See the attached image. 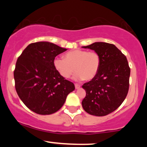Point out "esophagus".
Here are the masks:
<instances>
[{"mask_svg": "<svg viewBox=\"0 0 147 147\" xmlns=\"http://www.w3.org/2000/svg\"><path fill=\"white\" fill-rule=\"evenodd\" d=\"M75 88L76 89H79V88L81 87V86L79 85V84H75Z\"/></svg>", "mask_w": 147, "mask_h": 147, "instance_id": "esophagus-1", "label": "esophagus"}]
</instances>
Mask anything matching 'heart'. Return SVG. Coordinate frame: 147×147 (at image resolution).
I'll list each match as a JSON object with an SVG mask.
<instances>
[{"label":"heart","mask_w":147,"mask_h":147,"mask_svg":"<svg viewBox=\"0 0 147 147\" xmlns=\"http://www.w3.org/2000/svg\"><path fill=\"white\" fill-rule=\"evenodd\" d=\"M101 58L97 52L77 49L64 55V59L57 57L53 61L54 68L62 77L70 78L76 72L75 80L90 81L98 73Z\"/></svg>","instance_id":"heart-1"}]
</instances>
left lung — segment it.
Instances as JSON below:
<instances>
[{"mask_svg": "<svg viewBox=\"0 0 147 147\" xmlns=\"http://www.w3.org/2000/svg\"><path fill=\"white\" fill-rule=\"evenodd\" d=\"M82 48L94 50L101 58L97 76L82 86L86 92L82 107L92 115L105 116L122 104L129 92L131 70L127 59L111 43L95 42Z\"/></svg>", "mask_w": 147, "mask_h": 147, "instance_id": "8db88e82", "label": "left lung"}]
</instances>
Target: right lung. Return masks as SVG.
<instances>
[{"label":"right lung","instance_id":"right-lung-1","mask_svg":"<svg viewBox=\"0 0 147 147\" xmlns=\"http://www.w3.org/2000/svg\"><path fill=\"white\" fill-rule=\"evenodd\" d=\"M66 50L50 42H36L28 45L18 58L15 88L25 105L37 114L58 111L75 90L74 84L62 77L53 65L55 57Z\"/></svg>","mask_w":147,"mask_h":147}]
</instances>
